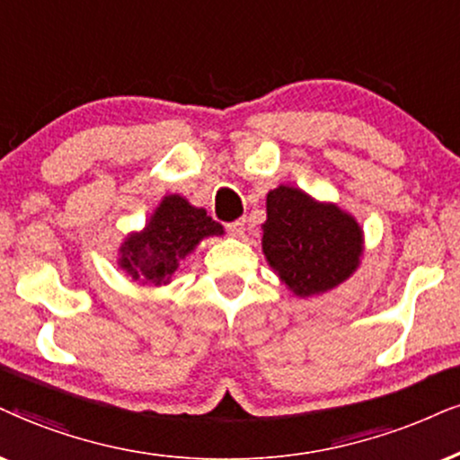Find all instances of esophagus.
I'll return each instance as SVG.
<instances>
[{
  "mask_svg": "<svg viewBox=\"0 0 460 460\" xmlns=\"http://www.w3.org/2000/svg\"><path fill=\"white\" fill-rule=\"evenodd\" d=\"M228 234L234 236V239H243L245 236V219H236L228 224Z\"/></svg>",
  "mask_w": 460,
  "mask_h": 460,
  "instance_id": "obj_1",
  "label": "esophagus"
}]
</instances>
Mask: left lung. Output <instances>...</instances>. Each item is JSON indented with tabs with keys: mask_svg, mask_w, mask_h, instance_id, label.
I'll list each match as a JSON object with an SVG mask.
<instances>
[{
	"mask_svg": "<svg viewBox=\"0 0 460 460\" xmlns=\"http://www.w3.org/2000/svg\"><path fill=\"white\" fill-rule=\"evenodd\" d=\"M262 253L294 296H322L358 270L365 232L337 202L279 185L266 194Z\"/></svg>",
	"mask_w": 460,
	"mask_h": 460,
	"instance_id": "8db88e82",
	"label": "left lung"
}]
</instances>
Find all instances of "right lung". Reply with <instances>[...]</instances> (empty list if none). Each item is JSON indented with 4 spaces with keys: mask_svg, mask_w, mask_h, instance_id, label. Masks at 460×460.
<instances>
[{
    "mask_svg": "<svg viewBox=\"0 0 460 460\" xmlns=\"http://www.w3.org/2000/svg\"><path fill=\"white\" fill-rule=\"evenodd\" d=\"M208 236H224L221 224L181 194H166L143 228L129 232L119 245L117 266L140 286H168L181 262Z\"/></svg>",
    "mask_w": 460,
    "mask_h": 460,
    "instance_id": "right-lung-1",
    "label": "right lung"
}]
</instances>
